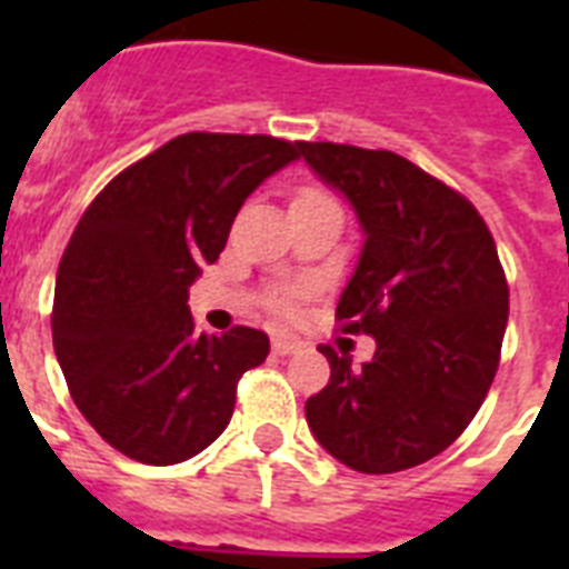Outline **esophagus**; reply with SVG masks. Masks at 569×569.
<instances>
[{
  "mask_svg": "<svg viewBox=\"0 0 569 569\" xmlns=\"http://www.w3.org/2000/svg\"><path fill=\"white\" fill-rule=\"evenodd\" d=\"M298 348H301V346H298L295 339H286V337H277L274 342H271V351H274L277 357H292Z\"/></svg>",
  "mask_w": 569,
  "mask_h": 569,
  "instance_id": "34e87169",
  "label": "esophagus"
}]
</instances>
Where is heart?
Masks as SVG:
<instances>
[{
	"label": "heart",
	"mask_w": 569,
	"mask_h": 569,
	"mask_svg": "<svg viewBox=\"0 0 569 569\" xmlns=\"http://www.w3.org/2000/svg\"><path fill=\"white\" fill-rule=\"evenodd\" d=\"M283 303H286V301H283Z\"/></svg>",
	"instance_id": "obj_1"
}]
</instances>
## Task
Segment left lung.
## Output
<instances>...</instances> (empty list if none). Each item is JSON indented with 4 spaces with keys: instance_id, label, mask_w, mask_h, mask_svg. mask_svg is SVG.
Listing matches in <instances>:
<instances>
[{
    "instance_id": "left-lung-1",
    "label": "left lung",
    "mask_w": 569,
    "mask_h": 569,
    "mask_svg": "<svg viewBox=\"0 0 569 569\" xmlns=\"http://www.w3.org/2000/svg\"><path fill=\"white\" fill-rule=\"evenodd\" d=\"M298 153L363 230L337 316L375 339L363 366L321 346L330 380L307 398V425L357 472L419 467L463 433L499 369L508 283L493 236L467 197L405 156L330 141Z\"/></svg>"
}]
</instances>
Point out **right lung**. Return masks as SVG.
<instances>
[{"mask_svg": "<svg viewBox=\"0 0 569 569\" xmlns=\"http://www.w3.org/2000/svg\"><path fill=\"white\" fill-rule=\"evenodd\" d=\"M295 159L280 138L189 132L118 173L73 230L52 346L76 407L127 458L171 467L230 425L236 383L271 346L241 325L194 333L189 286L241 203Z\"/></svg>", "mask_w": 569, "mask_h": 569, "instance_id": "add662e5", "label": "right lung"}]
</instances>
